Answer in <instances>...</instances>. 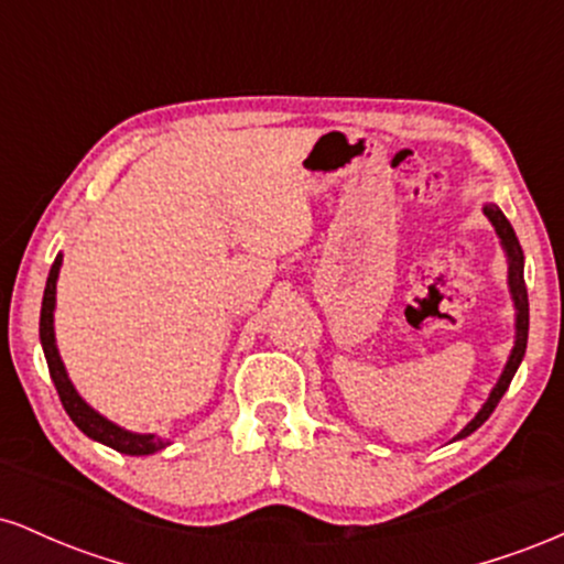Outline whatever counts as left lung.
Masks as SVG:
<instances>
[{"label": "left lung", "mask_w": 564, "mask_h": 564, "mask_svg": "<svg viewBox=\"0 0 564 564\" xmlns=\"http://www.w3.org/2000/svg\"><path fill=\"white\" fill-rule=\"evenodd\" d=\"M485 217L490 219V225L496 228V236L498 241H501V249L503 254H507V264H509V294H511V302H514V347H511L509 352V360L507 366H503L501 377H498L496 387L490 390L488 400H485L480 411H477V416L471 419V422L464 426L462 432H458L453 440H464L469 437L471 432L480 430V426L488 422L490 413L496 411L498 400L503 398V392L509 390L511 379H514L517 368H520L522 358H525V347H528V326H530V313H528V289H525V254H522V246L517 241L514 236V228L509 225V219L503 217V212L498 209L496 204H485L482 206Z\"/></svg>", "instance_id": "left-lung-1"}]
</instances>
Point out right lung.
<instances>
[{
  "mask_svg": "<svg viewBox=\"0 0 564 564\" xmlns=\"http://www.w3.org/2000/svg\"><path fill=\"white\" fill-rule=\"evenodd\" d=\"M63 254L55 257L53 268H50L47 286H44V300H42V315H39V339H42L44 358H47L50 377L55 381V390L61 394V403L66 408V413L87 437L97 440V443L108 445V448L127 453V456H151V453L164 451L170 445V440L159 435H140V432H129L124 426L113 424L111 419H106L102 413H97L87 400L76 392L74 381L68 379L66 366H63L61 352H57L55 341V294H57V275H61Z\"/></svg>",
  "mask_w": 564,
  "mask_h": 564,
  "instance_id": "1",
  "label": "right lung"
}]
</instances>
